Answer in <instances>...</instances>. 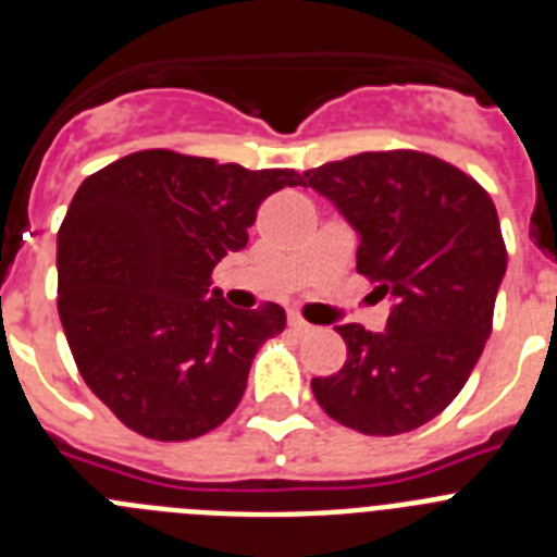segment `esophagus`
I'll return each mask as SVG.
<instances>
[{"instance_id": "34e87169", "label": "esophagus", "mask_w": 557, "mask_h": 557, "mask_svg": "<svg viewBox=\"0 0 557 557\" xmlns=\"http://www.w3.org/2000/svg\"><path fill=\"white\" fill-rule=\"evenodd\" d=\"M289 329H293V332H298V334H309L312 332V323H307L301 318V314H289Z\"/></svg>"}]
</instances>
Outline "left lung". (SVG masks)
<instances>
[{"mask_svg":"<svg viewBox=\"0 0 557 557\" xmlns=\"http://www.w3.org/2000/svg\"><path fill=\"white\" fill-rule=\"evenodd\" d=\"M357 231V273L391 298L385 332L337 326L346 366L312 379L318 405L366 435H401L451 405L474 371L508 270L494 200L416 150L359 152L304 172Z\"/></svg>","mask_w":557,"mask_h":557,"instance_id":"left-lung-1","label":"left lung"}]
</instances>
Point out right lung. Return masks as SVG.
<instances>
[{"label":"right lung","mask_w":557,"mask_h":557,"mask_svg":"<svg viewBox=\"0 0 557 557\" xmlns=\"http://www.w3.org/2000/svg\"><path fill=\"white\" fill-rule=\"evenodd\" d=\"M295 170L141 150L88 175L58 231V314L102 405L152 441H189L236 410L278 304L234 309L211 287Z\"/></svg>","instance_id":"obj_1"}]
</instances>
